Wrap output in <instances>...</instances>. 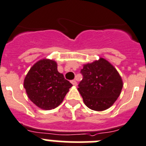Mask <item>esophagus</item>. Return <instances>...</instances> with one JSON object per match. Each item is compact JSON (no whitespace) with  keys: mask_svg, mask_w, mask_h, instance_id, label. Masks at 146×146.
I'll use <instances>...</instances> for the list:
<instances>
[{"mask_svg":"<svg viewBox=\"0 0 146 146\" xmlns=\"http://www.w3.org/2000/svg\"><path fill=\"white\" fill-rule=\"evenodd\" d=\"M71 83H72V84H73V85H74V86L77 85V82H76V80H72Z\"/></svg>","mask_w":146,"mask_h":146,"instance_id":"34e87169","label":"esophagus"}]
</instances>
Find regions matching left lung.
Instances as JSON below:
<instances>
[{"label": "left lung", "instance_id": "8db88e82", "mask_svg": "<svg viewBox=\"0 0 146 146\" xmlns=\"http://www.w3.org/2000/svg\"><path fill=\"white\" fill-rule=\"evenodd\" d=\"M83 78L78 90L88 108L103 111L110 108L119 97L123 88L122 78L108 61L100 58L81 70Z\"/></svg>", "mask_w": 146, "mask_h": 146}]
</instances>
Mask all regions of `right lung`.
Instances as JSON below:
<instances>
[{
    "label": "right lung",
    "instance_id": "obj_1",
    "mask_svg": "<svg viewBox=\"0 0 146 146\" xmlns=\"http://www.w3.org/2000/svg\"><path fill=\"white\" fill-rule=\"evenodd\" d=\"M72 86L62 73L58 72L56 62L50 59L37 62L24 79V88L29 99L45 110L57 107Z\"/></svg>",
    "mask_w": 146,
    "mask_h": 146
}]
</instances>
